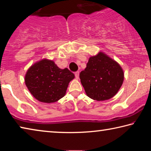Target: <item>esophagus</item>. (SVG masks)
<instances>
[{
	"mask_svg": "<svg viewBox=\"0 0 151 151\" xmlns=\"http://www.w3.org/2000/svg\"><path fill=\"white\" fill-rule=\"evenodd\" d=\"M75 77L76 79H78L79 78V72H76L75 73Z\"/></svg>",
	"mask_w": 151,
	"mask_h": 151,
	"instance_id": "1",
	"label": "esophagus"
}]
</instances>
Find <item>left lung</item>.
<instances>
[{
    "instance_id": "left-lung-1",
    "label": "left lung",
    "mask_w": 151,
    "mask_h": 151,
    "mask_svg": "<svg viewBox=\"0 0 151 151\" xmlns=\"http://www.w3.org/2000/svg\"><path fill=\"white\" fill-rule=\"evenodd\" d=\"M124 78L121 65L102 51L89 58L85 69L80 73L86 95L97 101L109 100L116 95Z\"/></svg>"
}]
</instances>
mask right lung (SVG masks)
I'll list each match as a JSON object with an SVG mask.
<instances>
[{
  "mask_svg": "<svg viewBox=\"0 0 151 151\" xmlns=\"http://www.w3.org/2000/svg\"><path fill=\"white\" fill-rule=\"evenodd\" d=\"M75 75L67 68L61 69L52 60L43 58L27 70L24 82L30 93L40 102L51 103L65 95Z\"/></svg>",
  "mask_w": 151,
  "mask_h": 151,
  "instance_id": "right-lung-1",
  "label": "right lung"
}]
</instances>
